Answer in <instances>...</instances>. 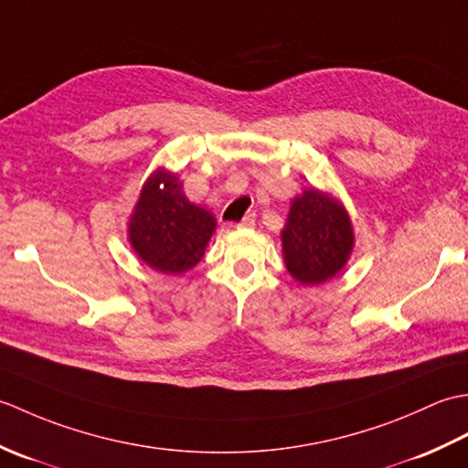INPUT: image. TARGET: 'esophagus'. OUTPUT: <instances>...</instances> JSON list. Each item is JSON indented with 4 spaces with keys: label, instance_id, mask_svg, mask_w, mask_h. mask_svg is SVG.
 <instances>
[{
    "label": "esophagus",
    "instance_id": "1",
    "mask_svg": "<svg viewBox=\"0 0 468 468\" xmlns=\"http://www.w3.org/2000/svg\"><path fill=\"white\" fill-rule=\"evenodd\" d=\"M239 227H243V229H253V227H255V215H253V213H250V215H245V217L241 218V223H239Z\"/></svg>",
    "mask_w": 468,
    "mask_h": 468
}]
</instances>
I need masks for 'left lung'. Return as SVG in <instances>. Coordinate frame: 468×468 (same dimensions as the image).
I'll return each instance as SVG.
<instances>
[{
	"label": "left lung",
	"mask_w": 468,
	"mask_h": 468,
	"mask_svg": "<svg viewBox=\"0 0 468 468\" xmlns=\"http://www.w3.org/2000/svg\"><path fill=\"white\" fill-rule=\"evenodd\" d=\"M354 243L352 218L335 195L312 186L292 198L282 229V251L297 283L320 285L342 273Z\"/></svg>",
	"instance_id": "obj_1"
}]
</instances>
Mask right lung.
Wrapping results in <instances>:
<instances>
[{
	"label": "right lung",
	"instance_id": "add662e5",
	"mask_svg": "<svg viewBox=\"0 0 468 468\" xmlns=\"http://www.w3.org/2000/svg\"><path fill=\"white\" fill-rule=\"evenodd\" d=\"M215 229V215L188 201L178 175L158 166L141 188L126 237L138 260L151 270L181 275L203 260Z\"/></svg>",
	"mask_w": 468,
	"mask_h": 468
}]
</instances>
